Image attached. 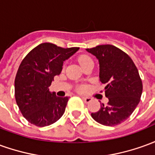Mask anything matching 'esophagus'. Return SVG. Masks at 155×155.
I'll return each mask as SVG.
<instances>
[{
  "label": "esophagus",
  "instance_id": "esophagus-1",
  "mask_svg": "<svg viewBox=\"0 0 155 155\" xmlns=\"http://www.w3.org/2000/svg\"><path fill=\"white\" fill-rule=\"evenodd\" d=\"M82 100L84 101L85 103H89V102H91L92 101V98H91V97H82Z\"/></svg>",
  "mask_w": 155,
  "mask_h": 155
}]
</instances>
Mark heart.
<instances>
[{"label": "heart", "mask_w": 155, "mask_h": 155, "mask_svg": "<svg viewBox=\"0 0 155 155\" xmlns=\"http://www.w3.org/2000/svg\"><path fill=\"white\" fill-rule=\"evenodd\" d=\"M79 62L81 64V65L82 67L85 66V64H87L89 63L93 62V60L89 56H86V55H82L79 58ZM80 90H82V88H81Z\"/></svg>", "instance_id": "1"}]
</instances>
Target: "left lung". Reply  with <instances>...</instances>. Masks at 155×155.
Returning a JSON list of instances; mask_svg holds the SVG:
<instances>
[{
  "mask_svg": "<svg viewBox=\"0 0 155 155\" xmlns=\"http://www.w3.org/2000/svg\"><path fill=\"white\" fill-rule=\"evenodd\" d=\"M86 51L99 61V77L106 84L105 96L108 103L91 117L105 126H116L123 123L134 112L140 101L143 84L134 61L125 52L113 45H98Z\"/></svg>",
  "mask_w": 155,
  "mask_h": 155,
  "instance_id": "obj_1",
  "label": "left lung"
}]
</instances>
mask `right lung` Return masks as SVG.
Here are the masks:
<instances>
[{
	"label": "right lung",
	"instance_id": "add662e5",
	"mask_svg": "<svg viewBox=\"0 0 155 155\" xmlns=\"http://www.w3.org/2000/svg\"><path fill=\"white\" fill-rule=\"evenodd\" d=\"M79 48L44 43L22 59L15 78V98L22 116L30 123L48 126L63 116L69 97L57 96L48 87L55 75L61 73L64 61Z\"/></svg>",
	"mask_w": 155,
	"mask_h": 155
}]
</instances>
